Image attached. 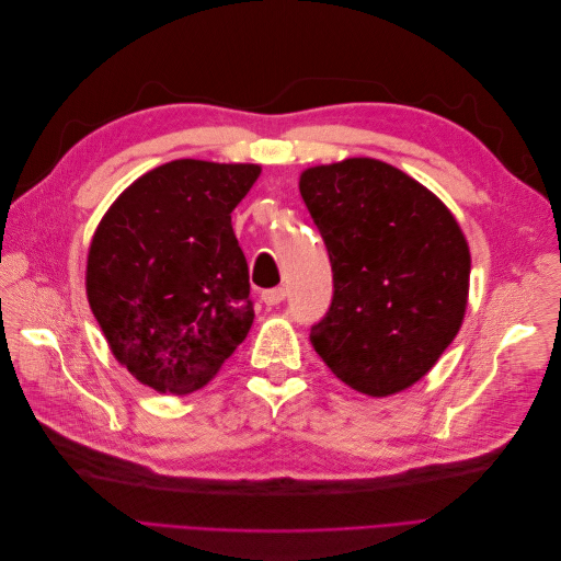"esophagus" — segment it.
<instances>
[{
  "mask_svg": "<svg viewBox=\"0 0 561 561\" xmlns=\"http://www.w3.org/2000/svg\"><path fill=\"white\" fill-rule=\"evenodd\" d=\"M262 299L266 307H278V304L285 299V287H271V290H264Z\"/></svg>",
  "mask_w": 561,
  "mask_h": 561,
  "instance_id": "34e87169",
  "label": "esophagus"
}]
</instances>
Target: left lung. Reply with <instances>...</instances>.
Listing matches in <instances>:
<instances>
[{
    "label": "left lung",
    "mask_w": 561,
    "mask_h": 561,
    "mask_svg": "<svg viewBox=\"0 0 561 561\" xmlns=\"http://www.w3.org/2000/svg\"><path fill=\"white\" fill-rule=\"evenodd\" d=\"M299 192L334 280L311 344L346 386L400 393L461 328L470 280L461 227L426 186L375 159L309 168Z\"/></svg>",
    "instance_id": "8db88e82"
}]
</instances>
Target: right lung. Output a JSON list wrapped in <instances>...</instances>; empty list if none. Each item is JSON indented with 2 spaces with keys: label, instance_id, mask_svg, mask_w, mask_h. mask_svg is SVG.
Masks as SVG:
<instances>
[{
  "label": "right lung",
  "instance_id": "add662e5",
  "mask_svg": "<svg viewBox=\"0 0 561 561\" xmlns=\"http://www.w3.org/2000/svg\"><path fill=\"white\" fill-rule=\"evenodd\" d=\"M260 165L180 159L116 198L89 250L87 293L116 360L159 393L206 386L254 320L231 213Z\"/></svg>",
  "mask_w": 561,
  "mask_h": 561
}]
</instances>
